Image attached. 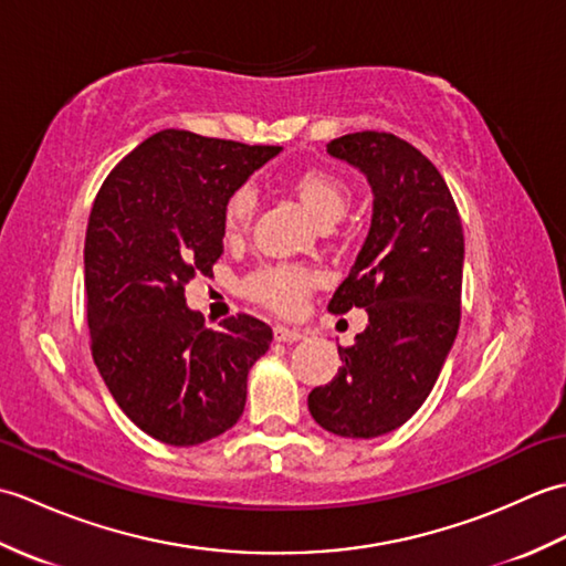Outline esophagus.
<instances>
[{
  "mask_svg": "<svg viewBox=\"0 0 566 566\" xmlns=\"http://www.w3.org/2000/svg\"><path fill=\"white\" fill-rule=\"evenodd\" d=\"M304 333L298 328H286V326H274V340L276 343H296L302 340Z\"/></svg>",
  "mask_w": 566,
  "mask_h": 566,
  "instance_id": "34e87169",
  "label": "esophagus"
}]
</instances>
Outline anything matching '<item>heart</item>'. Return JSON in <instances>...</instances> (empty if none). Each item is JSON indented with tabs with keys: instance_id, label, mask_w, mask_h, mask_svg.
I'll return each instance as SVG.
<instances>
[{
	"instance_id": "b5f03b06",
	"label": "heart",
	"mask_w": 566,
	"mask_h": 566,
	"mask_svg": "<svg viewBox=\"0 0 566 566\" xmlns=\"http://www.w3.org/2000/svg\"><path fill=\"white\" fill-rule=\"evenodd\" d=\"M294 189L308 213L318 223L338 221L350 203V189L338 175L328 170H306L294 179ZM255 189L250 185L238 187L226 203L223 226L228 235L243 233L252 213H255ZM318 282V274L298 264H264L245 280V292L260 304L284 311H296L302 306L311 286Z\"/></svg>"
}]
</instances>
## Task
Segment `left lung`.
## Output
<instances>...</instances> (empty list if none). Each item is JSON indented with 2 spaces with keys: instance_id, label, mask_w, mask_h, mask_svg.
<instances>
[{
  "instance_id": "1",
  "label": "left lung",
  "mask_w": 566,
  "mask_h": 566,
  "mask_svg": "<svg viewBox=\"0 0 566 566\" xmlns=\"http://www.w3.org/2000/svg\"><path fill=\"white\" fill-rule=\"evenodd\" d=\"M326 150L371 187V223L328 311L365 308L369 323L308 411L340 438H379L403 426L438 381L460 328L464 233L438 167L394 134H347Z\"/></svg>"
}]
</instances>
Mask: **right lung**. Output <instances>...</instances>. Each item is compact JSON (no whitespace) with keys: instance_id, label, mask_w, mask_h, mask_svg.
<instances>
[{"instance_id":"right-lung-1","label":"right lung","mask_w":566,"mask_h":566,"mask_svg":"<svg viewBox=\"0 0 566 566\" xmlns=\"http://www.w3.org/2000/svg\"><path fill=\"white\" fill-rule=\"evenodd\" d=\"M167 128L104 179L84 238L92 357L118 408L175 448L221 436L243 416L248 371L272 328L238 314L221 331L185 298L223 252L226 203L280 155Z\"/></svg>"}]
</instances>
